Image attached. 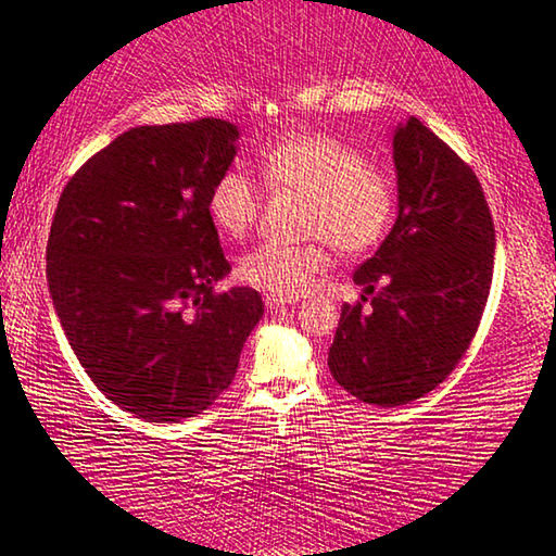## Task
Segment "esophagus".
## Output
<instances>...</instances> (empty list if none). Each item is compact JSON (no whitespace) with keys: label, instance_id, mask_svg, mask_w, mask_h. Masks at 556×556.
<instances>
[{"label":"esophagus","instance_id":"obj_1","mask_svg":"<svg viewBox=\"0 0 556 556\" xmlns=\"http://www.w3.org/2000/svg\"><path fill=\"white\" fill-rule=\"evenodd\" d=\"M265 306H267V308H285V306H291V301L285 299V296L267 294V296H265Z\"/></svg>","mask_w":556,"mask_h":556}]
</instances>
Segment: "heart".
I'll use <instances>...</instances> for the list:
<instances>
[{
    "instance_id": "1",
    "label": "heart",
    "mask_w": 556,
    "mask_h": 556,
    "mask_svg": "<svg viewBox=\"0 0 556 556\" xmlns=\"http://www.w3.org/2000/svg\"><path fill=\"white\" fill-rule=\"evenodd\" d=\"M267 193H301L306 242H262L240 260L244 285L275 296H299L328 269L333 248L348 257L368 255L388 238L400 211V186L388 166L370 162L355 144L328 131H291L260 156ZM240 166L215 178L208 213L230 238L255 228L265 191Z\"/></svg>"
}]
</instances>
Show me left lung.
Listing matches in <instances>:
<instances>
[{
    "label": "left lung",
    "instance_id": "1",
    "mask_svg": "<svg viewBox=\"0 0 556 556\" xmlns=\"http://www.w3.org/2000/svg\"><path fill=\"white\" fill-rule=\"evenodd\" d=\"M392 144L397 223L355 269L365 294L343 306L328 351L333 380L375 407L425 397L454 372L481 326L495 260L493 215L473 168L417 117Z\"/></svg>",
    "mask_w": 556,
    "mask_h": 556
}]
</instances>
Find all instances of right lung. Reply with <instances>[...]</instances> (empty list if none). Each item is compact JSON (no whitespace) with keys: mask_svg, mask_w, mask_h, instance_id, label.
Instances as JSON below:
<instances>
[{"mask_svg":"<svg viewBox=\"0 0 556 556\" xmlns=\"http://www.w3.org/2000/svg\"><path fill=\"white\" fill-rule=\"evenodd\" d=\"M238 127L218 117L135 127L92 154L55 208L46 275L90 380L152 421L195 417L230 388L262 318L230 271L208 213Z\"/></svg>","mask_w":556,"mask_h":556,"instance_id":"add662e5","label":"right lung"}]
</instances>
